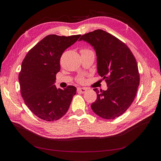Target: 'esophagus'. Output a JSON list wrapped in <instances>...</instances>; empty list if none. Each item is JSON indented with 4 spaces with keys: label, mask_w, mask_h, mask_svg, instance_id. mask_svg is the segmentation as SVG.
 Instances as JSON below:
<instances>
[{
    "label": "esophagus",
    "mask_w": 161,
    "mask_h": 161,
    "mask_svg": "<svg viewBox=\"0 0 161 161\" xmlns=\"http://www.w3.org/2000/svg\"><path fill=\"white\" fill-rule=\"evenodd\" d=\"M77 91L81 92V93H85V92L87 91V89L86 88H78Z\"/></svg>",
    "instance_id": "esophagus-1"
}]
</instances>
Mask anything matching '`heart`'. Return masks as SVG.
<instances>
[{
	"instance_id": "1",
	"label": "heart",
	"mask_w": 161,
	"mask_h": 161,
	"mask_svg": "<svg viewBox=\"0 0 161 161\" xmlns=\"http://www.w3.org/2000/svg\"><path fill=\"white\" fill-rule=\"evenodd\" d=\"M85 51H89V50H82V52H85ZM78 80H79V81H80V82H82L83 81V78L82 77H79V79H78Z\"/></svg>"
}]
</instances>
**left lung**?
<instances>
[{
  "label": "left lung",
  "mask_w": 161,
  "mask_h": 161,
  "mask_svg": "<svg viewBox=\"0 0 161 161\" xmlns=\"http://www.w3.org/2000/svg\"><path fill=\"white\" fill-rule=\"evenodd\" d=\"M94 48L97 72L105 80L108 89L100 91L91 105L95 114L103 119H114L122 115L132 103L140 84L138 64L129 47L119 39L101 30L82 36Z\"/></svg>",
  "instance_id": "8db88e82"
}]
</instances>
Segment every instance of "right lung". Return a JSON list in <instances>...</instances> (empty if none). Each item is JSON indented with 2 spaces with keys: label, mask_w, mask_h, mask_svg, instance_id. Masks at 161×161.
Returning a JSON list of instances; mask_svg holds the SVG:
<instances>
[{
  "label": "right lung",
  "mask_w": 161,
  "mask_h": 161,
  "mask_svg": "<svg viewBox=\"0 0 161 161\" xmlns=\"http://www.w3.org/2000/svg\"><path fill=\"white\" fill-rule=\"evenodd\" d=\"M80 37L47 36L24 58L19 75L21 93L29 109L42 119L58 120L69 110L76 88L70 85L57 89L56 75L60 70L63 52Z\"/></svg>",
  "instance_id": "add662e5"
}]
</instances>
